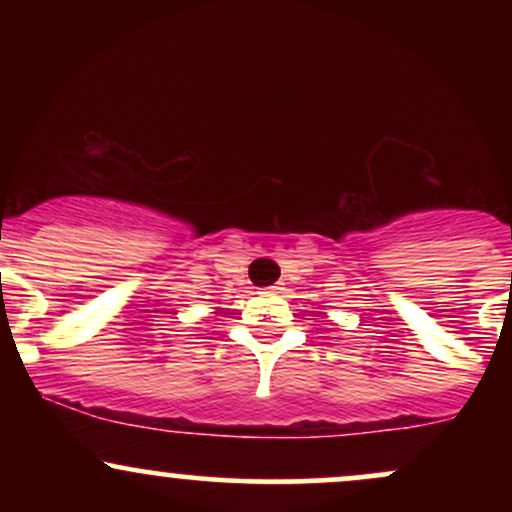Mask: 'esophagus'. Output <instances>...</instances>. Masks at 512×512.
<instances>
[{
  "instance_id": "esophagus-1",
  "label": "esophagus",
  "mask_w": 512,
  "mask_h": 512,
  "mask_svg": "<svg viewBox=\"0 0 512 512\" xmlns=\"http://www.w3.org/2000/svg\"><path fill=\"white\" fill-rule=\"evenodd\" d=\"M281 291H284V284H274V286H269L264 293H281Z\"/></svg>"
}]
</instances>
